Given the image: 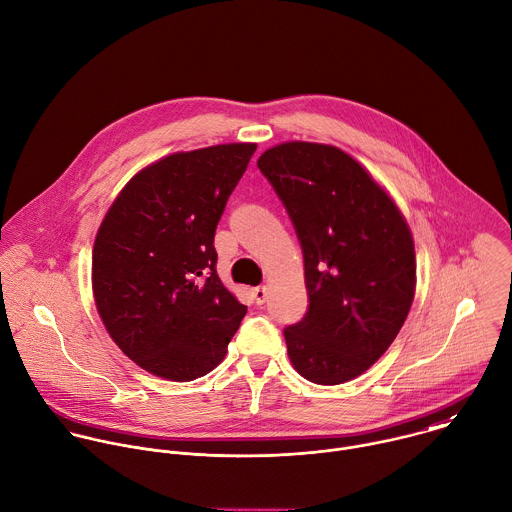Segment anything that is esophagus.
Here are the masks:
<instances>
[{"label": "esophagus", "instance_id": "obj_1", "mask_svg": "<svg viewBox=\"0 0 512 512\" xmlns=\"http://www.w3.org/2000/svg\"><path fill=\"white\" fill-rule=\"evenodd\" d=\"M267 295H269V289H267L265 285H259V287L253 289V299H255L257 305H263L265 299H267Z\"/></svg>", "mask_w": 512, "mask_h": 512}]
</instances>
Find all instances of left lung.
Wrapping results in <instances>:
<instances>
[{
    "label": "left lung",
    "mask_w": 512,
    "mask_h": 512,
    "mask_svg": "<svg viewBox=\"0 0 512 512\" xmlns=\"http://www.w3.org/2000/svg\"><path fill=\"white\" fill-rule=\"evenodd\" d=\"M257 167L303 249L309 307L283 331L289 359L311 383L351 381L381 359L409 315L417 283L411 229L339 147L289 141L267 149Z\"/></svg>",
    "instance_id": "1"
}]
</instances>
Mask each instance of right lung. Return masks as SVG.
Segmentation results:
<instances>
[{
    "label": "right lung",
    "instance_id": "1",
    "mask_svg": "<svg viewBox=\"0 0 512 512\" xmlns=\"http://www.w3.org/2000/svg\"><path fill=\"white\" fill-rule=\"evenodd\" d=\"M255 149L225 143L167 155L131 177L99 225L97 313L147 373L177 383L207 375L247 313L217 275L213 239Z\"/></svg>",
    "mask_w": 512,
    "mask_h": 512
}]
</instances>
